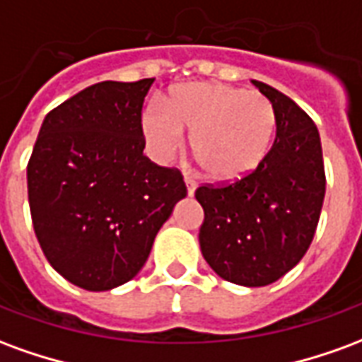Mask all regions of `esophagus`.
Returning <instances> with one entry per match:
<instances>
[{"label":"esophagus","mask_w":362,"mask_h":362,"mask_svg":"<svg viewBox=\"0 0 362 362\" xmlns=\"http://www.w3.org/2000/svg\"><path fill=\"white\" fill-rule=\"evenodd\" d=\"M184 184H186V189H188V196H194L196 194V182L189 180V178H184Z\"/></svg>","instance_id":"34e87169"}]
</instances>
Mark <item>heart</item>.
<instances>
[{"mask_svg":"<svg viewBox=\"0 0 362 362\" xmlns=\"http://www.w3.org/2000/svg\"><path fill=\"white\" fill-rule=\"evenodd\" d=\"M277 116L259 93L227 83H188L168 90L163 108L141 116L143 135L158 160H168L189 134V151L217 184H235L258 170L272 149Z\"/></svg>","mask_w":362,"mask_h":362,"instance_id":"b5f03b06","label":"heart"}]
</instances>
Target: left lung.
<instances>
[{"label":"left lung","instance_id":"left-lung-1","mask_svg":"<svg viewBox=\"0 0 362 362\" xmlns=\"http://www.w3.org/2000/svg\"><path fill=\"white\" fill-rule=\"evenodd\" d=\"M252 83L277 116L272 149L244 180L202 186L196 199L205 213L199 246L209 267L236 285L266 287L308 250L324 204L326 174L310 116L277 89Z\"/></svg>","mask_w":362,"mask_h":362}]
</instances>
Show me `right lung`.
Masks as SVG:
<instances>
[{"mask_svg": "<svg viewBox=\"0 0 362 362\" xmlns=\"http://www.w3.org/2000/svg\"><path fill=\"white\" fill-rule=\"evenodd\" d=\"M155 79L103 81L44 118L27 166L28 205L44 256L85 291L134 279L186 197L180 170L143 155V100Z\"/></svg>", "mask_w": 362, "mask_h": 362, "instance_id": "add662e5", "label": "right lung"}]
</instances>
